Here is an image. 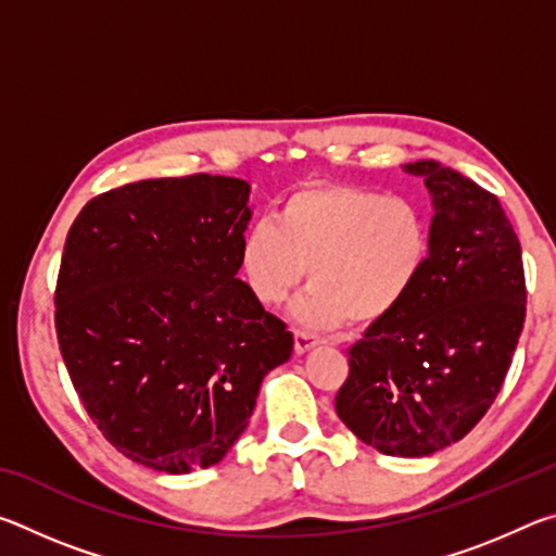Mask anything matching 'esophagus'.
<instances>
[{"label":"esophagus","mask_w":556,"mask_h":556,"mask_svg":"<svg viewBox=\"0 0 556 556\" xmlns=\"http://www.w3.org/2000/svg\"><path fill=\"white\" fill-rule=\"evenodd\" d=\"M318 345L316 338L312 333L306 331H294V353L296 355H304L308 351H314V348Z\"/></svg>","instance_id":"1"}]
</instances>
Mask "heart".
Segmentation results:
<instances>
[{
	"label": "heart",
	"mask_w": 556,
	"mask_h": 556,
	"mask_svg": "<svg viewBox=\"0 0 556 556\" xmlns=\"http://www.w3.org/2000/svg\"><path fill=\"white\" fill-rule=\"evenodd\" d=\"M431 257V218L412 195L353 184H314L277 205L275 225L255 223L240 240V269L262 306H279L306 277L314 287L291 316L331 331L372 328L404 306Z\"/></svg>",
	"instance_id": "1"
}]
</instances>
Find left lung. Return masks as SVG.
<instances>
[{"label": "left lung", "instance_id": "1", "mask_svg": "<svg viewBox=\"0 0 556 556\" xmlns=\"http://www.w3.org/2000/svg\"><path fill=\"white\" fill-rule=\"evenodd\" d=\"M431 195V257L397 314L351 348L336 412L380 454L464 439L503 388L525 324L520 240L501 201L434 159L402 166Z\"/></svg>", "mask_w": 556, "mask_h": 556}]
</instances>
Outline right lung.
Segmentation results:
<instances>
[{"label": "right lung", "mask_w": 556, "mask_h": 556, "mask_svg": "<svg viewBox=\"0 0 556 556\" xmlns=\"http://www.w3.org/2000/svg\"><path fill=\"white\" fill-rule=\"evenodd\" d=\"M248 201L242 178H147L92 199L65 238L63 363L102 437L147 468L223 460L294 351L238 279Z\"/></svg>", "instance_id": "obj_1"}]
</instances>
